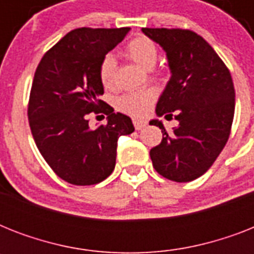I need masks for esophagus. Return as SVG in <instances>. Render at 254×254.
I'll list each match as a JSON object with an SVG mask.
<instances>
[{"label":"esophagus","instance_id":"obj_1","mask_svg":"<svg viewBox=\"0 0 254 254\" xmlns=\"http://www.w3.org/2000/svg\"><path fill=\"white\" fill-rule=\"evenodd\" d=\"M134 127L135 130H142L143 127H146V123L145 121H141V120H134Z\"/></svg>","mask_w":254,"mask_h":254}]
</instances>
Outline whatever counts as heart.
Masks as SVG:
<instances>
[{
    "mask_svg": "<svg viewBox=\"0 0 254 254\" xmlns=\"http://www.w3.org/2000/svg\"><path fill=\"white\" fill-rule=\"evenodd\" d=\"M127 55L142 68L150 69L154 67L155 62L158 59V49L154 42L147 37H137L131 39L127 46ZM116 62L115 55L107 54L103 58L99 67L100 80L104 87H111L115 80ZM155 100L154 89H142V91H134L125 93L117 100V108L124 113L134 116V117H142L150 111L151 104Z\"/></svg>",
    "mask_w": 254,
    "mask_h": 254,
    "instance_id": "obj_1",
    "label": "heart"
}]
</instances>
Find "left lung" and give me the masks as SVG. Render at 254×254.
<instances>
[{
    "instance_id": "left-lung-1",
    "label": "left lung",
    "mask_w": 254,
    "mask_h": 254,
    "mask_svg": "<svg viewBox=\"0 0 254 254\" xmlns=\"http://www.w3.org/2000/svg\"><path fill=\"white\" fill-rule=\"evenodd\" d=\"M166 53L171 72L159 97L157 116L174 117L177 127L150 150L157 173L174 182H191L212 166L229 138L235 115V87L224 62L191 30L142 29Z\"/></svg>"
}]
</instances>
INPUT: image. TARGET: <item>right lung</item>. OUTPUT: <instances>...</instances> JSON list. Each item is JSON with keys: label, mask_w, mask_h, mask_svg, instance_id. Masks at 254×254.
<instances>
[{"label": "right lung", "mask_w": 254, "mask_h": 254, "mask_svg": "<svg viewBox=\"0 0 254 254\" xmlns=\"http://www.w3.org/2000/svg\"><path fill=\"white\" fill-rule=\"evenodd\" d=\"M121 29L81 27L69 31L43 55L30 92L29 124L42 157L58 177L89 186L115 170L117 139L130 134V117L115 113L100 100L103 58L129 33ZM89 113H104L107 124L92 129Z\"/></svg>", "instance_id": "1"}]
</instances>
